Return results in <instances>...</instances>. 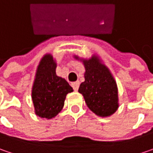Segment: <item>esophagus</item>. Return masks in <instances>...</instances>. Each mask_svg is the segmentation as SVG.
Listing matches in <instances>:
<instances>
[{
  "instance_id": "esophagus-1",
  "label": "esophagus",
  "mask_w": 153,
  "mask_h": 153,
  "mask_svg": "<svg viewBox=\"0 0 153 153\" xmlns=\"http://www.w3.org/2000/svg\"><path fill=\"white\" fill-rule=\"evenodd\" d=\"M72 85V87L74 88V90L76 91H78V89H79V81H75V82H73V83L71 84Z\"/></svg>"
}]
</instances>
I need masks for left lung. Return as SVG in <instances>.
<instances>
[{
  "label": "left lung",
  "mask_w": 153,
  "mask_h": 153,
  "mask_svg": "<svg viewBox=\"0 0 153 153\" xmlns=\"http://www.w3.org/2000/svg\"><path fill=\"white\" fill-rule=\"evenodd\" d=\"M83 63L85 81L80 84L79 92L93 113L103 117L111 116L118 109V91L114 78L97 57L84 60Z\"/></svg>",
  "instance_id": "8db88e82"
}]
</instances>
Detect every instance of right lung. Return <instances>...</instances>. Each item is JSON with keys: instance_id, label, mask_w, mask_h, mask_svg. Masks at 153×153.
<instances>
[{"instance_id": "obj_1", "label": "right lung", "mask_w": 153, "mask_h": 153, "mask_svg": "<svg viewBox=\"0 0 153 153\" xmlns=\"http://www.w3.org/2000/svg\"><path fill=\"white\" fill-rule=\"evenodd\" d=\"M56 63L51 55L42 58L36 74L31 97L36 115L51 119L62 110L68 93L73 91L69 84L56 74Z\"/></svg>"}]
</instances>
